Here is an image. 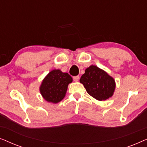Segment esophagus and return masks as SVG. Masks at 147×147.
<instances>
[{"label":"esophagus","mask_w":147,"mask_h":147,"mask_svg":"<svg viewBox=\"0 0 147 147\" xmlns=\"http://www.w3.org/2000/svg\"><path fill=\"white\" fill-rule=\"evenodd\" d=\"M73 79H74V81H75V82H78V80H79V79H80L79 76H74V77H73Z\"/></svg>","instance_id":"obj_1"}]
</instances>
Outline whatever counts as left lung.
Returning <instances> with one entry per match:
<instances>
[{"instance_id":"8db88e82","label":"left lung","mask_w":147,"mask_h":147,"mask_svg":"<svg viewBox=\"0 0 147 147\" xmlns=\"http://www.w3.org/2000/svg\"><path fill=\"white\" fill-rule=\"evenodd\" d=\"M80 82L88 93L99 101L112 97L116 88L114 78L96 65L88 67Z\"/></svg>"}]
</instances>
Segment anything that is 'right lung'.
Masks as SVG:
<instances>
[{"mask_svg": "<svg viewBox=\"0 0 147 147\" xmlns=\"http://www.w3.org/2000/svg\"><path fill=\"white\" fill-rule=\"evenodd\" d=\"M73 79L67 73L53 69L44 78L40 86V92L46 101L58 103L65 96L67 86Z\"/></svg>", "mask_w": 147, "mask_h": 147, "instance_id": "add662e5", "label": "right lung"}]
</instances>
